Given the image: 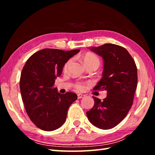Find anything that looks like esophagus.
Wrapping results in <instances>:
<instances>
[{
	"label": "esophagus",
	"instance_id": "1",
	"mask_svg": "<svg viewBox=\"0 0 155 155\" xmlns=\"http://www.w3.org/2000/svg\"><path fill=\"white\" fill-rule=\"evenodd\" d=\"M85 95H84V94H78V95H77V97H78V99L84 98V97H85Z\"/></svg>",
	"mask_w": 155,
	"mask_h": 155
}]
</instances>
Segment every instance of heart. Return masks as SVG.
Returning <instances> with one entry per match:
<instances>
[{
	"mask_svg": "<svg viewBox=\"0 0 155 155\" xmlns=\"http://www.w3.org/2000/svg\"><path fill=\"white\" fill-rule=\"evenodd\" d=\"M83 61L85 65L94 64L99 66L100 65V59L98 57H97L96 54L91 53V52H87V53H85L84 54L83 56ZM70 62H71V59H69L68 61L65 62V64H64V70H67V68L68 67V65H69V64H70ZM74 88L78 91H82L85 89V84L81 82L77 83L74 85Z\"/></svg>",
	"mask_w": 155,
	"mask_h": 155,
	"instance_id": "b5f03b06",
	"label": "heart"
}]
</instances>
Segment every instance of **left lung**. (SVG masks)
I'll return each instance as SVG.
<instances>
[{
	"label": "left lung",
	"mask_w": 155,
	"mask_h": 155,
	"mask_svg": "<svg viewBox=\"0 0 155 155\" xmlns=\"http://www.w3.org/2000/svg\"><path fill=\"white\" fill-rule=\"evenodd\" d=\"M91 50L104 60L103 77L94 90H106L107 95L103 101L93 96L94 105L87 116L95 127L109 129L122 122L132 107L137 85V66L122 46L104 44Z\"/></svg>",
	"instance_id": "obj_1"
}]
</instances>
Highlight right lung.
<instances>
[{
    "label": "right lung",
    "mask_w": 155,
    "mask_h": 155,
    "mask_svg": "<svg viewBox=\"0 0 155 155\" xmlns=\"http://www.w3.org/2000/svg\"><path fill=\"white\" fill-rule=\"evenodd\" d=\"M79 51L45 48L32 54L23 67L20 79L22 101L30 120L41 130L61 127L68 108L77 99L75 93L57 92L54 85L65 62Z\"/></svg>",
    "instance_id": "obj_1"
}]
</instances>
